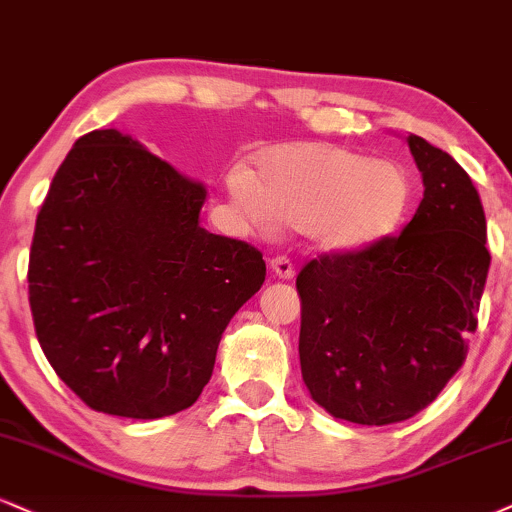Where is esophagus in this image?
<instances>
[{
  "instance_id": "1",
  "label": "esophagus",
  "mask_w": 512,
  "mask_h": 512,
  "mask_svg": "<svg viewBox=\"0 0 512 512\" xmlns=\"http://www.w3.org/2000/svg\"><path fill=\"white\" fill-rule=\"evenodd\" d=\"M269 267H272V272L279 276V279H293L295 276V267H293V262L288 260L286 255H276V257H272V260H269Z\"/></svg>"
}]
</instances>
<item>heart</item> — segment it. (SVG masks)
I'll list each match as a JSON object with an SVG mask.
<instances>
[{
	"label": "heart",
	"mask_w": 512,
	"mask_h": 512,
	"mask_svg": "<svg viewBox=\"0 0 512 512\" xmlns=\"http://www.w3.org/2000/svg\"><path fill=\"white\" fill-rule=\"evenodd\" d=\"M229 190L252 219L305 229L326 252L372 248L410 207L403 166L331 143L267 147L252 174L231 171Z\"/></svg>",
	"instance_id": "obj_1"
}]
</instances>
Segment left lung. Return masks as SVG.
<instances>
[{"mask_svg": "<svg viewBox=\"0 0 512 512\" xmlns=\"http://www.w3.org/2000/svg\"><path fill=\"white\" fill-rule=\"evenodd\" d=\"M424 197L400 231L300 269V369L315 403L355 424L427 408L463 367L491 255L472 178L448 152L408 138Z\"/></svg>", "mask_w": 512, "mask_h": 512, "instance_id": "obj_1", "label": "left lung"}]
</instances>
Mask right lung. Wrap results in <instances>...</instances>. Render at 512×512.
<instances>
[{"label":"right lung","instance_id":"obj_1","mask_svg":"<svg viewBox=\"0 0 512 512\" xmlns=\"http://www.w3.org/2000/svg\"><path fill=\"white\" fill-rule=\"evenodd\" d=\"M207 188L114 128L76 140L35 221L28 295L42 353L85 405L157 420L190 408L221 334L267 274L200 226Z\"/></svg>","mask_w":512,"mask_h":512}]
</instances>
